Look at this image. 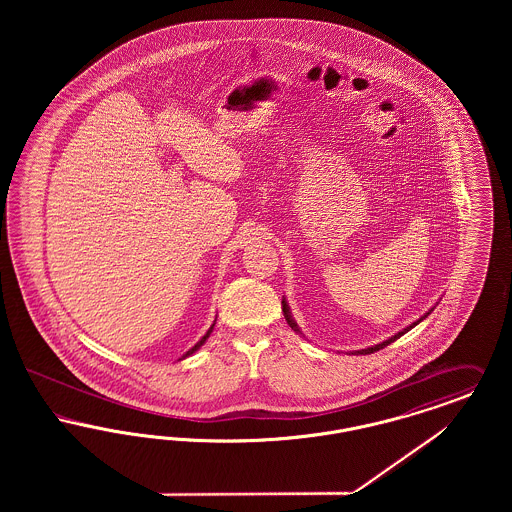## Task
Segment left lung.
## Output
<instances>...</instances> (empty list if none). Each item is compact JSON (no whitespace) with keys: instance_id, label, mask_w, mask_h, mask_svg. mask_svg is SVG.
Here are the masks:
<instances>
[{"instance_id":"obj_1","label":"left lung","mask_w":512,"mask_h":512,"mask_svg":"<svg viewBox=\"0 0 512 512\" xmlns=\"http://www.w3.org/2000/svg\"><path fill=\"white\" fill-rule=\"evenodd\" d=\"M282 311H284V317H286V320H288V324H290V326H292V328H293V330H295V332H299V326H297V322H295V320H293L292 313H290V307H288V303H286V299H282ZM432 311H434V309H430V311H428V313H426V315H424V317L418 318V320H416V322H413V324H411V326H407V328H403V330H401V332H397V334H395V336H391L390 340L382 341V343H378V345H372V347H366V349H361V351H353V353H359V355H370V353H374V351H380V349H384V347H386V345H390V343H393V341L399 340V338H401V336H403V334H407V332H409V330H411V328H414V326H416V324H418V322H422V320H424V318L428 317V315H430V313H432ZM299 334H301V332H299Z\"/></svg>"}]
</instances>
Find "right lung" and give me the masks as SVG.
Here are the masks:
<instances>
[{
  "instance_id": "1",
  "label": "right lung",
  "mask_w": 512,
  "mask_h": 512,
  "mask_svg": "<svg viewBox=\"0 0 512 512\" xmlns=\"http://www.w3.org/2000/svg\"><path fill=\"white\" fill-rule=\"evenodd\" d=\"M213 328H215V322H213V326H211V328H209V330H207V334H205V336H203V338H201V340L197 341V343H195L194 347H192V349H190V351H188V353H186V355H184V357H182V359H186V357H190V355H192V353H195V351H197V349H199V347H201V345H203V343H205V340H207V338H209V336H211V332H213Z\"/></svg>"
}]
</instances>
